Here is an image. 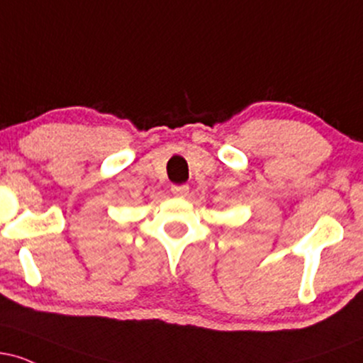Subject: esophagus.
<instances>
[{
    "instance_id": "1",
    "label": "esophagus",
    "mask_w": 363,
    "mask_h": 363,
    "mask_svg": "<svg viewBox=\"0 0 363 363\" xmlns=\"http://www.w3.org/2000/svg\"><path fill=\"white\" fill-rule=\"evenodd\" d=\"M172 194L177 196V198H186L187 194H189V186L187 184H176L172 186Z\"/></svg>"
}]
</instances>
